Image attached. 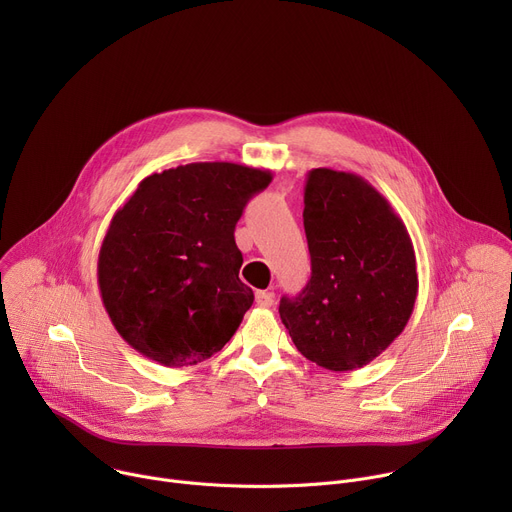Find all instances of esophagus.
I'll return each mask as SVG.
<instances>
[{"label": "esophagus", "mask_w": 512, "mask_h": 512, "mask_svg": "<svg viewBox=\"0 0 512 512\" xmlns=\"http://www.w3.org/2000/svg\"><path fill=\"white\" fill-rule=\"evenodd\" d=\"M273 300H275V296L271 294V291H257V294H255V302L261 308H271Z\"/></svg>", "instance_id": "esophagus-1"}]
</instances>
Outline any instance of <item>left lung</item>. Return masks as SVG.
I'll return each mask as SVG.
<instances>
[{
    "label": "left lung",
    "mask_w": 512,
    "mask_h": 512,
    "mask_svg": "<svg viewBox=\"0 0 512 512\" xmlns=\"http://www.w3.org/2000/svg\"><path fill=\"white\" fill-rule=\"evenodd\" d=\"M304 204L312 277L300 296L281 298L279 316L308 360L354 371L387 350L411 318L413 243L387 198L356 174L312 170Z\"/></svg>",
    "instance_id": "1"
}]
</instances>
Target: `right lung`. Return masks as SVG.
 Here are the masks:
<instances>
[{
	"label": "right lung",
	"mask_w": 512,
	"mask_h": 512,
	"mask_svg": "<svg viewBox=\"0 0 512 512\" xmlns=\"http://www.w3.org/2000/svg\"><path fill=\"white\" fill-rule=\"evenodd\" d=\"M269 170L196 162L143 178L115 212L97 277L121 338L164 367L221 350L253 304L235 227Z\"/></svg>",
	"instance_id": "1"
}]
</instances>
